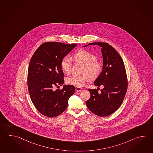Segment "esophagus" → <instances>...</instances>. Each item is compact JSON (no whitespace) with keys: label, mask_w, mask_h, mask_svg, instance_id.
Returning <instances> with one entry per match:
<instances>
[{"label":"esophagus","mask_w":153,"mask_h":153,"mask_svg":"<svg viewBox=\"0 0 153 153\" xmlns=\"http://www.w3.org/2000/svg\"><path fill=\"white\" fill-rule=\"evenodd\" d=\"M83 90V88H82L81 87H76V91H82Z\"/></svg>","instance_id":"esophagus-1"}]
</instances>
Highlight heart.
<instances>
[{
	"label": "heart",
	"instance_id": "b5f03b06",
	"mask_svg": "<svg viewBox=\"0 0 153 153\" xmlns=\"http://www.w3.org/2000/svg\"><path fill=\"white\" fill-rule=\"evenodd\" d=\"M73 59L76 62H81L84 65L82 72V75H74L66 79V83L69 85L77 87H81L86 82L89 81L91 77L97 78L102 69V63L97 59L94 54L86 50H81L73 55ZM60 66L66 74H69L71 72L72 59L70 56H64L61 60Z\"/></svg>",
	"mask_w": 153,
	"mask_h": 153
}]
</instances>
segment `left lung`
Returning a JSON list of instances; mask_svg holds the SVG:
<instances>
[{
  "instance_id": "1",
  "label": "left lung",
  "mask_w": 153,
  "mask_h": 153,
  "mask_svg": "<svg viewBox=\"0 0 153 153\" xmlns=\"http://www.w3.org/2000/svg\"><path fill=\"white\" fill-rule=\"evenodd\" d=\"M91 45L102 47V71L94 84L103 88L100 93L98 89H88L91 97L86 105L94 114L107 117L115 112L124 99L128 89L127 75L122 57L112 46L105 42H93L84 47Z\"/></svg>"
}]
</instances>
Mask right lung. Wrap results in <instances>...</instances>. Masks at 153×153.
I'll return each mask as SVG.
<instances>
[{
    "label": "right lung",
    "instance_id": "obj_1",
    "mask_svg": "<svg viewBox=\"0 0 153 153\" xmlns=\"http://www.w3.org/2000/svg\"><path fill=\"white\" fill-rule=\"evenodd\" d=\"M76 46L45 42L31 57L28 68V91L32 102L42 115L50 118L60 115L66 109L70 97L75 93V87L71 85H64L62 89L56 91L53 88L64 83L61 60Z\"/></svg>",
    "mask_w": 153,
    "mask_h": 153
}]
</instances>
